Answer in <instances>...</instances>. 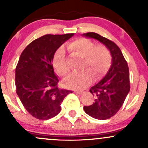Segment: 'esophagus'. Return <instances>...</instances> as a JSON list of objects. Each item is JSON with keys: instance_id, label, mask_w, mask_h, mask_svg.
<instances>
[{"instance_id": "34e87169", "label": "esophagus", "mask_w": 148, "mask_h": 148, "mask_svg": "<svg viewBox=\"0 0 148 148\" xmlns=\"http://www.w3.org/2000/svg\"><path fill=\"white\" fill-rule=\"evenodd\" d=\"M75 92L77 95H82V93H83V92H80V91H76V92Z\"/></svg>"}]
</instances>
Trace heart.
Returning a JSON list of instances; mask_svg holds the SVG:
<instances>
[{"label":"heart","mask_w":148,"mask_h":148,"mask_svg":"<svg viewBox=\"0 0 148 148\" xmlns=\"http://www.w3.org/2000/svg\"><path fill=\"white\" fill-rule=\"evenodd\" d=\"M67 49L73 55L81 56L80 67L84 70L69 76L65 80V85L69 88L81 89L86 87L92 82V77L98 79L108 70L111 63V54L106 46L96 45L89 39L78 38L67 45ZM53 66L59 76L66 77L69 72V67L66 60L65 51L59 48L53 58Z\"/></svg>","instance_id":"obj_1"}]
</instances>
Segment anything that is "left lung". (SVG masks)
I'll return each mask as SVG.
<instances>
[{
  "label": "left lung",
  "instance_id": "1",
  "mask_svg": "<svg viewBox=\"0 0 148 148\" xmlns=\"http://www.w3.org/2000/svg\"><path fill=\"white\" fill-rule=\"evenodd\" d=\"M82 36L100 41L111 53L112 64L108 72L89 90L96 96L95 102L84 107L85 112L93 118L107 120L120 110L130 92L129 68L120 48L113 41L93 32Z\"/></svg>",
  "mask_w": 148,
  "mask_h": 148
}]
</instances>
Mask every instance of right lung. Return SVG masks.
<instances>
[{
  "mask_svg": "<svg viewBox=\"0 0 148 148\" xmlns=\"http://www.w3.org/2000/svg\"><path fill=\"white\" fill-rule=\"evenodd\" d=\"M73 36H43L28 44L21 54L16 68V93L28 113L38 120L57 115L64 99L72 93L59 87L52 62L56 50Z\"/></svg>",
  "mask_w": 148,
  "mask_h": 148,
  "instance_id": "right-lung-1",
  "label": "right lung"
}]
</instances>
